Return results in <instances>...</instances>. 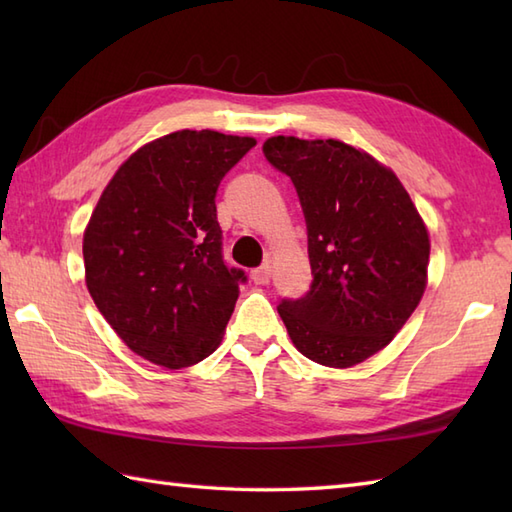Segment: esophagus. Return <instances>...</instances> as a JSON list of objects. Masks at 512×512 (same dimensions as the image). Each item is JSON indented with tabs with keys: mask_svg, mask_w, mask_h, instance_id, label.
Segmentation results:
<instances>
[{
	"mask_svg": "<svg viewBox=\"0 0 512 512\" xmlns=\"http://www.w3.org/2000/svg\"><path fill=\"white\" fill-rule=\"evenodd\" d=\"M250 279H253L257 286H266L268 281H270V266L266 264L262 268H255L253 273H250Z\"/></svg>",
	"mask_w": 512,
	"mask_h": 512,
	"instance_id": "obj_1",
	"label": "esophagus"
}]
</instances>
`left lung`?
Returning <instances> with one entry per match:
<instances>
[{
    "instance_id": "obj_1",
    "label": "left lung",
    "mask_w": 512,
    "mask_h": 512,
    "mask_svg": "<svg viewBox=\"0 0 512 512\" xmlns=\"http://www.w3.org/2000/svg\"><path fill=\"white\" fill-rule=\"evenodd\" d=\"M264 154L299 193L314 275L306 297L279 303V317L310 361L363 363L394 341L424 295L427 224L396 173L363 149L273 136Z\"/></svg>"
}]
</instances>
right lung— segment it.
I'll return each instance as SVG.
<instances>
[{
	"label": "right lung",
	"instance_id": "obj_1",
	"mask_svg": "<svg viewBox=\"0 0 512 512\" xmlns=\"http://www.w3.org/2000/svg\"><path fill=\"white\" fill-rule=\"evenodd\" d=\"M250 136L180 129L136 149L83 233L85 286L134 354L182 369L222 343L242 270L226 268L215 193Z\"/></svg>",
	"mask_w": 512,
	"mask_h": 512
}]
</instances>
